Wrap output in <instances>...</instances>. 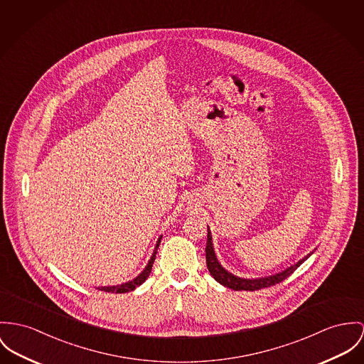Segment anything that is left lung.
Returning a JSON list of instances; mask_svg holds the SVG:
<instances>
[{"label":"left lung","mask_w":364,"mask_h":364,"mask_svg":"<svg viewBox=\"0 0 364 364\" xmlns=\"http://www.w3.org/2000/svg\"><path fill=\"white\" fill-rule=\"evenodd\" d=\"M205 253H206L208 270H209L210 276L218 282H220L224 287L231 288L234 291H256V289H262V288H266V287L276 285V284H279L281 281L285 280L287 277H289L308 259L313 252H310L304 259H301L295 264L287 267L285 270H282L280 273H276V274L269 276V277H260V279H242V277L234 276L232 273H230V272H227L224 269L223 266L219 263L218 257H216L213 242H212V234H210L209 227H208V240H206Z\"/></svg>","instance_id":"1"}]
</instances>
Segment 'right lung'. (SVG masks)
Segmentation results:
<instances>
[{"instance_id": "1", "label": "right lung", "mask_w": 364, "mask_h": 364, "mask_svg": "<svg viewBox=\"0 0 364 364\" xmlns=\"http://www.w3.org/2000/svg\"><path fill=\"white\" fill-rule=\"evenodd\" d=\"M161 240H162V237H159V238H158V241H156V245H155V250H154V252H152V256H151V259L148 260V263H146L145 269L141 272L140 274H139L136 279L127 281V282H123V284H120V285L98 287V289H100V291H105V292H116V294H124V292H129V291H133V289H136L139 285H141L144 281L146 280V279L149 277V273H151V270H152V264H154V262H155V257H156V251H158V248H159Z\"/></svg>"}]
</instances>
